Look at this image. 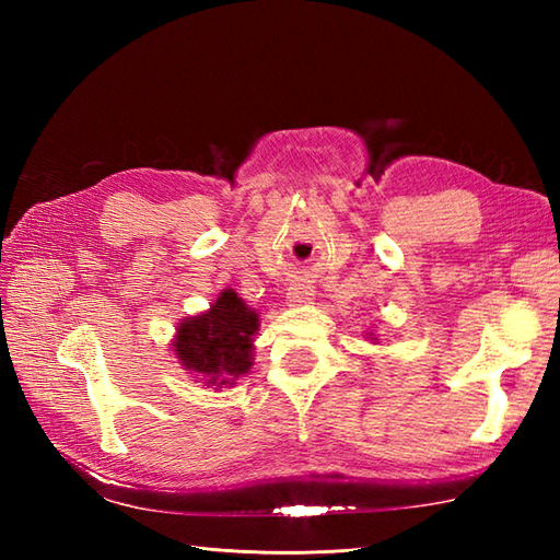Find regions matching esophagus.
<instances>
[{
  "mask_svg": "<svg viewBox=\"0 0 560 560\" xmlns=\"http://www.w3.org/2000/svg\"><path fill=\"white\" fill-rule=\"evenodd\" d=\"M311 295H313V289L305 287V283H291L289 287V303H293V305L305 303Z\"/></svg>",
  "mask_w": 560,
  "mask_h": 560,
  "instance_id": "obj_1",
  "label": "esophagus"
}]
</instances>
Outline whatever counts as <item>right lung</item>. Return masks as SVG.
<instances>
[{
    "label": "right lung",
    "mask_w": 560,
    "mask_h": 560,
    "mask_svg": "<svg viewBox=\"0 0 560 560\" xmlns=\"http://www.w3.org/2000/svg\"><path fill=\"white\" fill-rule=\"evenodd\" d=\"M257 325V313L235 291H223L209 313L187 317L177 327L175 353L187 371L207 377V385H233L253 365Z\"/></svg>",
    "instance_id": "right-lung-1"
}]
</instances>
